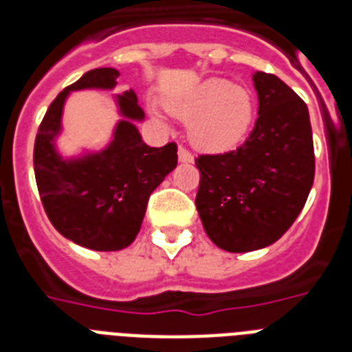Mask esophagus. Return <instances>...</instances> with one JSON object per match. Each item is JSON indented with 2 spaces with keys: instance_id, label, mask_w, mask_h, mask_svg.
<instances>
[{
  "instance_id": "1",
  "label": "esophagus",
  "mask_w": 352,
  "mask_h": 352,
  "mask_svg": "<svg viewBox=\"0 0 352 352\" xmlns=\"http://www.w3.org/2000/svg\"><path fill=\"white\" fill-rule=\"evenodd\" d=\"M177 155H179V162H182V164H192V162H193V155L190 153L188 149L179 148Z\"/></svg>"
}]
</instances>
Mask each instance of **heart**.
<instances>
[{
    "instance_id": "b5f03b06",
    "label": "heart",
    "mask_w": 352,
    "mask_h": 352,
    "mask_svg": "<svg viewBox=\"0 0 352 352\" xmlns=\"http://www.w3.org/2000/svg\"><path fill=\"white\" fill-rule=\"evenodd\" d=\"M166 111L188 122L190 142L204 153H228L246 138L254 120L250 91L228 80L208 78L164 98ZM151 117L164 124L159 111Z\"/></svg>"
}]
</instances>
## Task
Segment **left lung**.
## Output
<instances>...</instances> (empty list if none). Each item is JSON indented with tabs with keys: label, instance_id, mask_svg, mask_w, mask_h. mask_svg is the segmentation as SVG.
Segmentation results:
<instances>
[{
	"label": "left lung",
	"instance_id": "left-lung-1",
	"mask_svg": "<svg viewBox=\"0 0 352 352\" xmlns=\"http://www.w3.org/2000/svg\"><path fill=\"white\" fill-rule=\"evenodd\" d=\"M257 120L243 146L195 160V197L204 232L226 252L272 245L305 206L314 182V146L307 104L274 74H252Z\"/></svg>",
	"mask_w": 352,
	"mask_h": 352
}]
</instances>
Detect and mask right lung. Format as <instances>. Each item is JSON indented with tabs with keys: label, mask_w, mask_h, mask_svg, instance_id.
<instances>
[{
	"label": "right lung",
	"mask_w": 352,
	"mask_h": 352,
	"mask_svg": "<svg viewBox=\"0 0 352 352\" xmlns=\"http://www.w3.org/2000/svg\"><path fill=\"white\" fill-rule=\"evenodd\" d=\"M117 69L85 73L56 96L41 120L34 142V175L41 203L52 226L76 245L115 252L135 241L142 225L149 195L175 170L177 146L149 148L137 124L144 120L133 89L111 95L120 118L111 138L100 149L63 155V109L76 91H113Z\"/></svg>",
	"instance_id": "right-lung-1"
}]
</instances>
